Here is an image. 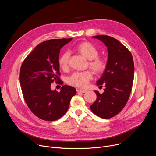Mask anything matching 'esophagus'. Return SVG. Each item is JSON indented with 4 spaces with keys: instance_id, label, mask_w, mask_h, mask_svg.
I'll list each match as a JSON object with an SVG mask.
<instances>
[{
    "instance_id": "34e87169",
    "label": "esophagus",
    "mask_w": 156,
    "mask_h": 156,
    "mask_svg": "<svg viewBox=\"0 0 156 156\" xmlns=\"http://www.w3.org/2000/svg\"><path fill=\"white\" fill-rule=\"evenodd\" d=\"M77 92H80V93H86L87 91L85 90H81V89H77L76 90Z\"/></svg>"
}]
</instances>
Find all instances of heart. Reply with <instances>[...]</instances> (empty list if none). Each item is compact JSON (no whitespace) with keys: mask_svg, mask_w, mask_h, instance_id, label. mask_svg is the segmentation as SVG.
I'll use <instances>...</instances> for the list:
<instances>
[{"mask_svg":"<svg viewBox=\"0 0 156 156\" xmlns=\"http://www.w3.org/2000/svg\"><path fill=\"white\" fill-rule=\"evenodd\" d=\"M75 49L86 59L89 60V66L96 73L103 72L106 68L105 61L98 57V49L90 42H83L78 44L75 47ZM70 53L67 51L63 52L58 58V65L63 70H67ZM93 78L92 72L90 71L77 72L73 73L67 79L69 84L80 88L86 87Z\"/></svg>","mask_w":156,"mask_h":156,"instance_id":"b5f03b06","label":"heart"}]
</instances>
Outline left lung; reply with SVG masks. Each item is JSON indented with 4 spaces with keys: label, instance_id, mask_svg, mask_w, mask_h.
I'll use <instances>...</instances> for the list:
<instances>
[{
    "label": "left lung",
    "instance_id": "left-lung-1",
    "mask_svg": "<svg viewBox=\"0 0 156 156\" xmlns=\"http://www.w3.org/2000/svg\"><path fill=\"white\" fill-rule=\"evenodd\" d=\"M93 38L101 41L107 48L108 59L106 68L98 86L105 88L97 95L91 110L97 116L107 119L117 115L126 105L134 78V62L131 52L117 39L108 36L98 35Z\"/></svg>",
    "mask_w": 156,
    "mask_h": 156
}]
</instances>
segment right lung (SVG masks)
I'll return each mask as SVG.
<instances>
[{"label":"right lung","instance_id":"add662e5","mask_svg":"<svg viewBox=\"0 0 156 156\" xmlns=\"http://www.w3.org/2000/svg\"><path fill=\"white\" fill-rule=\"evenodd\" d=\"M72 39H55L40 43L21 65L20 81L24 99L31 112L42 120L61 118L76 93L75 88L67 85L62 86L59 93L51 89L54 81L62 82L58 77L60 51Z\"/></svg>","mask_w":156,"mask_h":156}]
</instances>
